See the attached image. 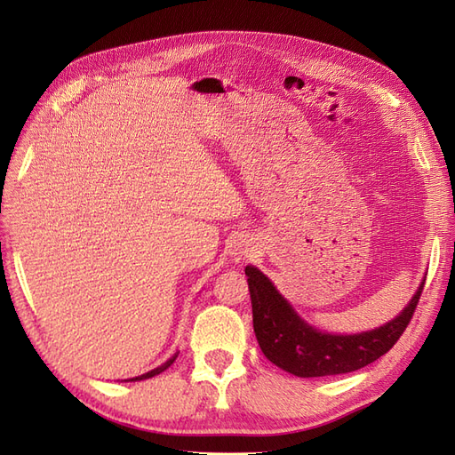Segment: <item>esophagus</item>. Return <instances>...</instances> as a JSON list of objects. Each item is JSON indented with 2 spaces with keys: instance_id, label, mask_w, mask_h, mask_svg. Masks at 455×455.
Listing matches in <instances>:
<instances>
[{
  "instance_id": "34e87169",
  "label": "esophagus",
  "mask_w": 455,
  "mask_h": 455,
  "mask_svg": "<svg viewBox=\"0 0 455 455\" xmlns=\"http://www.w3.org/2000/svg\"><path fill=\"white\" fill-rule=\"evenodd\" d=\"M235 254L237 258H249L252 254V246L246 241H239V244H235Z\"/></svg>"
}]
</instances>
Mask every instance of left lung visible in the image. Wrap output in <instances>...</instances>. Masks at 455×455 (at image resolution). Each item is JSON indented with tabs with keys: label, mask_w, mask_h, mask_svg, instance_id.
<instances>
[{
	"label": "left lung",
	"mask_w": 455,
	"mask_h": 455,
	"mask_svg": "<svg viewBox=\"0 0 455 455\" xmlns=\"http://www.w3.org/2000/svg\"><path fill=\"white\" fill-rule=\"evenodd\" d=\"M252 299V323L259 349L267 359L298 378H321L347 374L387 353L403 336L414 316L423 284L396 319L376 330L338 336L309 326L277 292V288L259 269L246 266Z\"/></svg>",
	"instance_id": "obj_1"
}]
</instances>
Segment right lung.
Segmentation results:
<instances>
[{
    "label": "right lung",
    "instance_id": "add662e5",
    "mask_svg": "<svg viewBox=\"0 0 455 455\" xmlns=\"http://www.w3.org/2000/svg\"><path fill=\"white\" fill-rule=\"evenodd\" d=\"M176 356H178V353H174L171 359L167 361V363H163L161 366H157V368H154L151 371H146V374H142V376H136V378H131V379H125V381H142V379H148V378H154V376H157V374H161V371H164L167 370L174 361H176Z\"/></svg>",
    "mask_w": 455,
    "mask_h": 455
}]
</instances>
